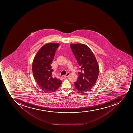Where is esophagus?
Instances as JSON below:
<instances>
[{
    "label": "esophagus",
    "mask_w": 133,
    "mask_h": 133,
    "mask_svg": "<svg viewBox=\"0 0 133 133\" xmlns=\"http://www.w3.org/2000/svg\"><path fill=\"white\" fill-rule=\"evenodd\" d=\"M69 74H70L69 73H67L66 75H64V77H67L69 75Z\"/></svg>",
    "instance_id": "1"
}]
</instances>
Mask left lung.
<instances>
[{
    "label": "left lung",
    "instance_id": "obj_1",
    "mask_svg": "<svg viewBox=\"0 0 133 133\" xmlns=\"http://www.w3.org/2000/svg\"><path fill=\"white\" fill-rule=\"evenodd\" d=\"M70 47L80 66L77 80L74 83L76 90L81 93L88 92L96 83L99 68L91 50L84 44H71Z\"/></svg>",
    "mask_w": 133,
    "mask_h": 133
}]
</instances>
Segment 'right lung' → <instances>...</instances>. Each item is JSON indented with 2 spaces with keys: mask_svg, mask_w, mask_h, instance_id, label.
Masks as SVG:
<instances>
[{
  "mask_svg": "<svg viewBox=\"0 0 133 133\" xmlns=\"http://www.w3.org/2000/svg\"><path fill=\"white\" fill-rule=\"evenodd\" d=\"M59 43H47L40 49L32 63L33 74L37 84L44 92L51 93L57 91L62 81L52 75L51 64Z\"/></svg>",
  "mask_w": 133,
  "mask_h": 133,
  "instance_id": "obj_1",
  "label": "right lung"
}]
</instances>
